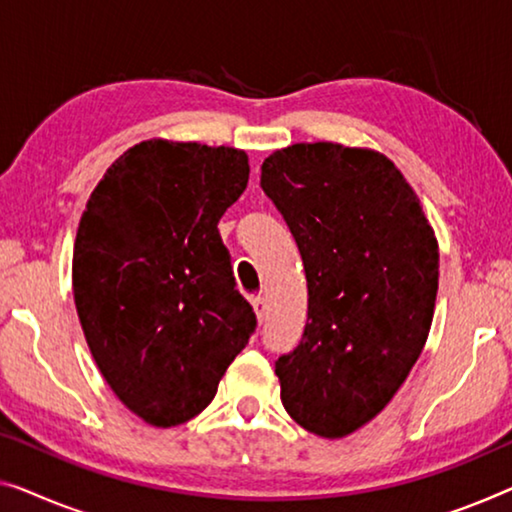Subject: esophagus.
Wrapping results in <instances>:
<instances>
[{"instance_id":"1","label":"esophagus","mask_w":512,"mask_h":512,"mask_svg":"<svg viewBox=\"0 0 512 512\" xmlns=\"http://www.w3.org/2000/svg\"><path fill=\"white\" fill-rule=\"evenodd\" d=\"M250 303H253V308H255V315H257V319H259V322H262L264 315H266V299H264V296H255V299L250 301Z\"/></svg>"}]
</instances>
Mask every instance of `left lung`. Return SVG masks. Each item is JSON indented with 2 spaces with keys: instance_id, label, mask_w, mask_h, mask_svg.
Masks as SVG:
<instances>
[{
  "instance_id": "1",
  "label": "left lung",
  "mask_w": 512,
  "mask_h": 512,
  "mask_svg": "<svg viewBox=\"0 0 512 512\" xmlns=\"http://www.w3.org/2000/svg\"><path fill=\"white\" fill-rule=\"evenodd\" d=\"M259 183L308 280L303 338L276 361L280 400L317 437H347L393 400L423 352L439 289L437 236L379 151L292 144L264 160Z\"/></svg>"
}]
</instances>
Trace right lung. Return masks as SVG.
I'll use <instances>...</instances> for the list:
<instances>
[{"label":"right lung","instance_id":"1","mask_svg":"<svg viewBox=\"0 0 512 512\" xmlns=\"http://www.w3.org/2000/svg\"><path fill=\"white\" fill-rule=\"evenodd\" d=\"M248 174L241 149L147 140L114 160L80 218L82 331L114 395L149 425L207 409L257 326L218 234Z\"/></svg>","mask_w":512,"mask_h":512}]
</instances>
